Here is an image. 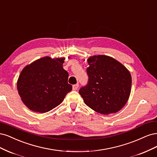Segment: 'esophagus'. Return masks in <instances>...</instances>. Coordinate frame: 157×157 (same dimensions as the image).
Segmentation results:
<instances>
[{
	"mask_svg": "<svg viewBox=\"0 0 157 157\" xmlns=\"http://www.w3.org/2000/svg\"><path fill=\"white\" fill-rule=\"evenodd\" d=\"M78 87H79V84L77 83V84H75V85H73L72 89H73L74 90H76L78 89Z\"/></svg>",
	"mask_w": 157,
	"mask_h": 157,
	"instance_id": "1",
	"label": "esophagus"
}]
</instances>
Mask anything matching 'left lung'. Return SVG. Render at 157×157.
<instances>
[{"label":"left lung","mask_w":157,"mask_h":157,"mask_svg":"<svg viewBox=\"0 0 157 157\" xmlns=\"http://www.w3.org/2000/svg\"><path fill=\"white\" fill-rule=\"evenodd\" d=\"M87 61L88 83L79 90L85 104L101 114L119 112L131 91L132 78L128 69L107 55H93Z\"/></svg>","instance_id":"1"}]
</instances>
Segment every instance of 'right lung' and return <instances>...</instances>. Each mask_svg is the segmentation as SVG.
<instances>
[{"label":"right lung","mask_w":157,"mask_h":157,"mask_svg":"<svg viewBox=\"0 0 157 157\" xmlns=\"http://www.w3.org/2000/svg\"><path fill=\"white\" fill-rule=\"evenodd\" d=\"M65 58L44 57L25 67L17 88L22 102L33 112L45 113L61 103L72 89L68 73L63 68Z\"/></svg>","instance_id":"right-lung-1"}]
</instances>
